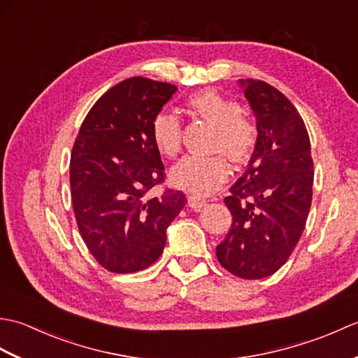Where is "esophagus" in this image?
Instances as JSON below:
<instances>
[{
	"instance_id": "34e87169",
	"label": "esophagus",
	"mask_w": 358,
	"mask_h": 358,
	"mask_svg": "<svg viewBox=\"0 0 358 358\" xmlns=\"http://www.w3.org/2000/svg\"><path fill=\"white\" fill-rule=\"evenodd\" d=\"M187 204H189V208H192V209H201L204 204H206V200L201 199V196H199V195L191 194V195H187Z\"/></svg>"
}]
</instances>
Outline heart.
<instances>
[{
    "mask_svg": "<svg viewBox=\"0 0 358 358\" xmlns=\"http://www.w3.org/2000/svg\"><path fill=\"white\" fill-rule=\"evenodd\" d=\"M186 106L192 115L214 126L212 150L222 152L232 163L249 162L258 143V126L241 113L240 103L206 89L194 94ZM150 138L159 154L173 158L181 150L183 124L173 113L159 112L150 123ZM222 154L181 158L171 169L172 185L199 196L215 192L229 178V166Z\"/></svg>",
    "mask_w": 358,
    "mask_h": 358,
    "instance_id": "heart-1",
    "label": "heart"
}]
</instances>
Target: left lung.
I'll return each instance as SVG.
<instances>
[{
	"mask_svg": "<svg viewBox=\"0 0 358 358\" xmlns=\"http://www.w3.org/2000/svg\"><path fill=\"white\" fill-rule=\"evenodd\" d=\"M243 86L257 117L258 143L224 199L232 224L217 258L234 275L258 280L275 273L301 237L313 201L314 163L295 106L266 81L248 80Z\"/></svg>",
	"mask_w": 358,
	"mask_h": 358,
	"instance_id": "left-lung-1",
	"label": "left lung"
}]
</instances>
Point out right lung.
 <instances>
[{
    "label": "right lung",
    "instance_id": "obj_1",
    "mask_svg": "<svg viewBox=\"0 0 358 358\" xmlns=\"http://www.w3.org/2000/svg\"><path fill=\"white\" fill-rule=\"evenodd\" d=\"M175 87L132 77L98 98L75 138L71 194L75 220L89 252L113 273L149 268L163 254L166 229L185 208L181 191L164 187L159 152L150 123Z\"/></svg>",
    "mask_w": 358,
    "mask_h": 358
}]
</instances>
